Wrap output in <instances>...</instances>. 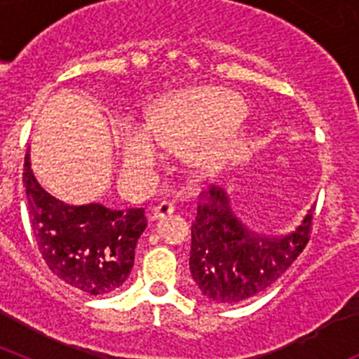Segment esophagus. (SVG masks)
Listing matches in <instances>:
<instances>
[{
    "mask_svg": "<svg viewBox=\"0 0 359 359\" xmlns=\"http://www.w3.org/2000/svg\"><path fill=\"white\" fill-rule=\"evenodd\" d=\"M174 210H176L174 203L161 201L160 205H156V207L152 208V219H161V217H165V215L172 214Z\"/></svg>",
    "mask_w": 359,
    "mask_h": 359,
    "instance_id": "obj_1",
    "label": "esophagus"
}]
</instances>
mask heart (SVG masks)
Wrapping results in <instances>:
<instances>
[{
    "instance_id": "b5f03b06",
    "label": "heart",
    "mask_w": 359,
    "mask_h": 359,
    "mask_svg": "<svg viewBox=\"0 0 359 359\" xmlns=\"http://www.w3.org/2000/svg\"><path fill=\"white\" fill-rule=\"evenodd\" d=\"M246 106L237 95L217 88H190L161 100L145 129L123 133L126 165L138 170L156 167L161 160L158 145L185 149L190 169L198 174L217 170L244 142L241 120Z\"/></svg>"
}]
</instances>
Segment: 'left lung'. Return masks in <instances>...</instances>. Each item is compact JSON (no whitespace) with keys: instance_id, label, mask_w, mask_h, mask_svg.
Returning a JSON list of instances; mask_svg holds the SVG:
<instances>
[{"instance_id":"8db88e82","label":"left lung","mask_w":359,"mask_h":359,"mask_svg":"<svg viewBox=\"0 0 359 359\" xmlns=\"http://www.w3.org/2000/svg\"><path fill=\"white\" fill-rule=\"evenodd\" d=\"M313 210L286 236H261L237 219L221 187L203 192L190 230L189 261L203 297L215 304H237L271 286L306 248Z\"/></svg>"}]
</instances>
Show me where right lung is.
I'll return each instance as SVG.
<instances>
[{"mask_svg":"<svg viewBox=\"0 0 359 359\" xmlns=\"http://www.w3.org/2000/svg\"><path fill=\"white\" fill-rule=\"evenodd\" d=\"M23 185L32 233L52 273L88 294L118 290L131 273L136 243L147 226L144 208L66 205L39 185L30 152L25 156Z\"/></svg>","mask_w":359,"mask_h":359,"instance_id":"1","label":"right lung"}]
</instances>
